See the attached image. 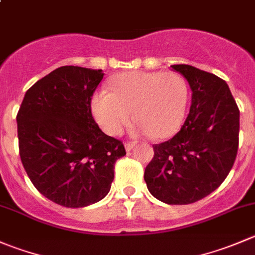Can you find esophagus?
<instances>
[{
  "instance_id": "obj_1",
  "label": "esophagus",
  "mask_w": 255,
  "mask_h": 255,
  "mask_svg": "<svg viewBox=\"0 0 255 255\" xmlns=\"http://www.w3.org/2000/svg\"><path fill=\"white\" fill-rule=\"evenodd\" d=\"M134 147H135V143L134 142L125 143V148H126V150H127V152H130V150H132Z\"/></svg>"
}]
</instances>
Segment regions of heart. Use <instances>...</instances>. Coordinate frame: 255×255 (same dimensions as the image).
I'll return each instance as SVG.
<instances>
[{"label": "heart", "mask_w": 255, "mask_h": 255, "mask_svg": "<svg viewBox=\"0 0 255 255\" xmlns=\"http://www.w3.org/2000/svg\"><path fill=\"white\" fill-rule=\"evenodd\" d=\"M111 91L92 98V113L107 134L116 135L130 122L134 135L172 137L184 121L189 87L182 75L162 71H132L115 76Z\"/></svg>", "instance_id": "heart-1"}]
</instances>
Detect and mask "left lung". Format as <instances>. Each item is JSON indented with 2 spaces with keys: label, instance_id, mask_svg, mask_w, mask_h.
Masks as SVG:
<instances>
[{
  "label": "left lung",
  "instance_id": "1",
  "mask_svg": "<svg viewBox=\"0 0 255 255\" xmlns=\"http://www.w3.org/2000/svg\"><path fill=\"white\" fill-rule=\"evenodd\" d=\"M192 91L189 115L179 132L153 145L144 180L154 198L189 204L223 183L236 160L239 110L226 81L189 65H173Z\"/></svg>",
  "mask_w": 255,
  "mask_h": 255
}]
</instances>
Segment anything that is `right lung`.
Here are the masks:
<instances>
[{"label": "right lung", "instance_id": "right-lung-1", "mask_svg": "<svg viewBox=\"0 0 255 255\" xmlns=\"http://www.w3.org/2000/svg\"><path fill=\"white\" fill-rule=\"evenodd\" d=\"M102 70L62 66L37 81L17 113L19 157L39 193L59 206L82 208L105 198L115 163L126 154L91 112Z\"/></svg>", "mask_w": 255, "mask_h": 255}]
</instances>
